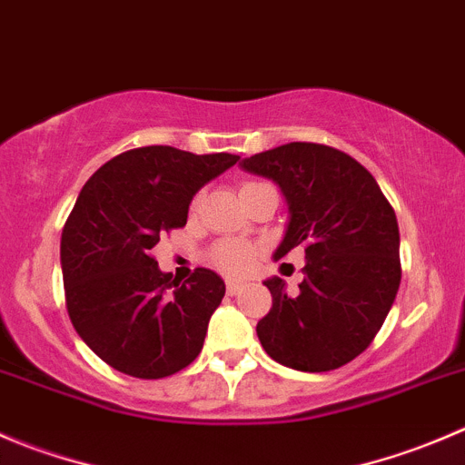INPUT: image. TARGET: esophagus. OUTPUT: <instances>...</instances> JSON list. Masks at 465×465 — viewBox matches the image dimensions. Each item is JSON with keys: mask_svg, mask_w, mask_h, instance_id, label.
<instances>
[{"mask_svg": "<svg viewBox=\"0 0 465 465\" xmlns=\"http://www.w3.org/2000/svg\"><path fill=\"white\" fill-rule=\"evenodd\" d=\"M242 283L236 282V279H227V292L229 295H236V292H241Z\"/></svg>", "mask_w": 465, "mask_h": 465, "instance_id": "1", "label": "esophagus"}]
</instances>
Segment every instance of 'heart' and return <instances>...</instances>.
<instances>
[{"label": "heart", "instance_id": "heart-1", "mask_svg": "<svg viewBox=\"0 0 465 465\" xmlns=\"http://www.w3.org/2000/svg\"><path fill=\"white\" fill-rule=\"evenodd\" d=\"M247 186V183H245ZM215 268L227 274H245L254 268L256 263V247L245 241H223L213 247Z\"/></svg>", "mask_w": 465, "mask_h": 465}]
</instances>
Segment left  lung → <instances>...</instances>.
Returning a JSON list of instances; mask_svg holds the SVG:
<instances>
[{"mask_svg":"<svg viewBox=\"0 0 465 465\" xmlns=\"http://www.w3.org/2000/svg\"><path fill=\"white\" fill-rule=\"evenodd\" d=\"M272 179L288 204V224L274 259L304 250V279L288 295L279 277L265 279L272 309L256 324L265 352L282 366L327 372L366 350L384 324L400 268L393 206L359 161L318 143H288L241 161Z\"/></svg>","mask_w":465,"mask_h":465,"instance_id":"left-lung-1","label":"left lung"}]
</instances>
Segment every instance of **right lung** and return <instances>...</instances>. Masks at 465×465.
Masks as SVG:
<instances>
[{
    "instance_id": "right-lung-1",
    "label": "right lung",
    "mask_w": 465,
    "mask_h": 465,
    "mask_svg": "<svg viewBox=\"0 0 465 465\" xmlns=\"http://www.w3.org/2000/svg\"><path fill=\"white\" fill-rule=\"evenodd\" d=\"M236 161L224 152L138 147L81 188L61 236L65 306L85 345L115 371L161 380L202 352L224 282L197 268L179 283L152 250L161 233L186 224L195 193Z\"/></svg>"
}]
</instances>
